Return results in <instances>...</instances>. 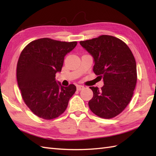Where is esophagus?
Masks as SVG:
<instances>
[{
	"instance_id": "obj_1",
	"label": "esophagus",
	"mask_w": 156,
	"mask_h": 156,
	"mask_svg": "<svg viewBox=\"0 0 156 156\" xmlns=\"http://www.w3.org/2000/svg\"><path fill=\"white\" fill-rule=\"evenodd\" d=\"M84 88V87H83V86H80V85H78L77 87H76V88H77L78 90H82Z\"/></svg>"
}]
</instances>
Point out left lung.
Here are the masks:
<instances>
[{"label": "left lung", "mask_w": 156, "mask_h": 156, "mask_svg": "<svg viewBox=\"0 0 156 156\" xmlns=\"http://www.w3.org/2000/svg\"><path fill=\"white\" fill-rule=\"evenodd\" d=\"M80 44L94 59L93 71L104 86L90 87L93 97L88 102L92 112L104 119L120 114L130 102L137 82V66L127 44L113 36L103 35Z\"/></svg>", "instance_id": "left-lung-1"}]
</instances>
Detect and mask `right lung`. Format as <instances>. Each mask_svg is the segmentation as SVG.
I'll list each match as a JSON object with an SVG mask.
<instances>
[{
    "mask_svg": "<svg viewBox=\"0 0 156 156\" xmlns=\"http://www.w3.org/2000/svg\"><path fill=\"white\" fill-rule=\"evenodd\" d=\"M77 42H66L41 38L33 41L23 49L16 66V79L26 105L37 117L53 119L68 107L76 90V86L64 87L55 80L64 57Z\"/></svg>",
    "mask_w": 156,
    "mask_h": 156,
    "instance_id": "1",
    "label": "right lung"
}]
</instances>
